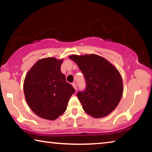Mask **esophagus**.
I'll use <instances>...</instances> for the list:
<instances>
[{
    "label": "esophagus",
    "instance_id": "34e87169",
    "mask_svg": "<svg viewBox=\"0 0 152 152\" xmlns=\"http://www.w3.org/2000/svg\"><path fill=\"white\" fill-rule=\"evenodd\" d=\"M72 85L73 86V87L74 88V89H75L76 91H77V86H76V83H73L72 84Z\"/></svg>",
    "mask_w": 152,
    "mask_h": 152
}]
</instances>
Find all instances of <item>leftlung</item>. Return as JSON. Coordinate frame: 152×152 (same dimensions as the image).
<instances>
[{"label": "left lung", "instance_id": "1", "mask_svg": "<svg viewBox=\"0 0 152 152\" xmlns=\"http://www.w3.org/2000/svg\"><path fill=\"white\" fill-rule=\"evenodd\" d=\"M69 58L78 65L86 80L85 91L77 93L83 110L95 118L109 115L123 94L119 71L107 59L95 54L72 55Z\"/></svg>", "mask_w": 152, "mask_h": 152}]
</instances>
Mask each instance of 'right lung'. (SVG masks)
<instances>
[{
    "mask_svg": "<svg viewBox=\"0 0 152 152\" xmlns=\"http://www.w3.org/2000/svg\"><path fill=\"white\" fill-rule=\"evenodd\" d=\"M64 59L47 57L38 60L26 74L24 95L28 106L42 118L54 120L66 112L75 90L61 72Z\"/></svg>",
    "mask_w": 152,
    "mask_h": 152,
    "instance_id": "1",
    "label": "right lung"
}]
</instances>
